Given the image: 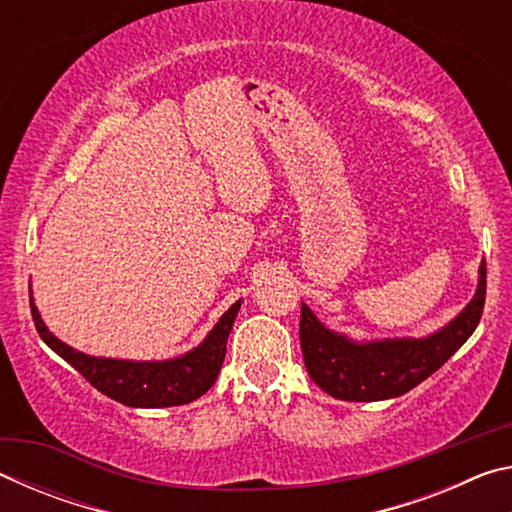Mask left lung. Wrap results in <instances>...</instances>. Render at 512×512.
Masks as SVG:
<instances>
[{
    "label": "left lung",
    "instance_id": "8db88e82",
    "mask_svg": "<svg viewBox=\"0 0 512 512\" xmlns=\"http://www.w3.org/2000/svg\"><path fill=\"white\" fill-rule=\"evenodd\" d=\"M479 289L461 314L427 339L352 343L318 323L307 305L300 309L302 361L314 384L345 402H377L411 391L431 377L479 325L485 305V262Z\"/></svg>",
    "mask_w": 512,
    "mask_h": 512
}]
</instances>
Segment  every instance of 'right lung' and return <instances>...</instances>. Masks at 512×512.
<instances>
[{
  "mask_svg": "<svg viewBox=\"0 0 512 512\" xmlns=\"http://www.w3.org/2000/svg\"><path fill=\"white\" fill-rule=\"evenodd\" d=\"M241 302H235L219 323L207 334V339L196 350L171 361H117L97 359L76 352L58 341L40 320L38 309L31 300V316L40 339L51 350L60 354L69 366L76 368L90 384L108 395L110 400L121 402L135 409H160V406H180L194 402L214 386L225 359V343H228L232 323H235Z\"/></svg>",
  "mask_w": 512,
  "mask_h": 512,
  "instance_id": "1",
  "label": "right lung"
}]
</instances>
